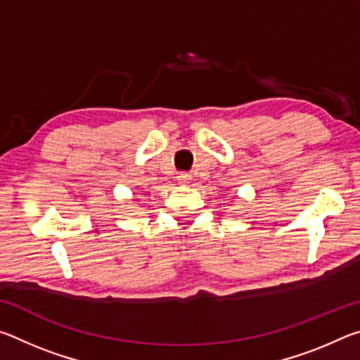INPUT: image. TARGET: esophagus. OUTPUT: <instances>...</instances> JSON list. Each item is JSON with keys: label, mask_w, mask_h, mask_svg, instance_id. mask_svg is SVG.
Wrapping results in <instances>:
<instances>
[{"label": "esophagus", "mask_w": 360, "mask_h": 360, "mask_svg": "<svg viewBox=\"0 0 360 360\" xmlns=\"http://www.w3.org/2000/svg\"><path fill=\"white\" fill-rule=\"evenodd\" d=\"M178 182H179V184H188V182H191V174L186 173V172L179 173L178 174Z\"/></svg>", "instance_id": "obj_1"}]
</instances>
